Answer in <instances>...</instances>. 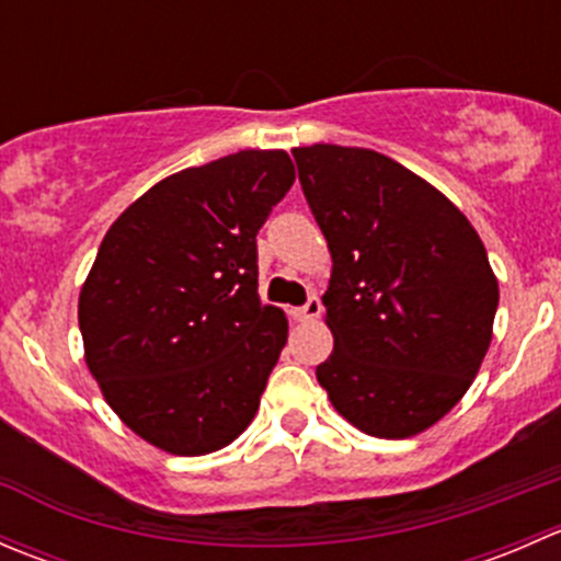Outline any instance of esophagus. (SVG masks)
Returning <instances> with one entry per match:
<instances>
[{
  "label": "esophagus",
  "instance_id": "obj_1",
  "mask_svg": "<svg viewBox=\"0 0 561 561\" xmlns=\"http://www.w3.org/2000/svg\"><path fill=\"white\" fill-rule=\"evenodd\" d=\"M320 314H322V304H320V298H317V296L309 298V301L304 304V307L290 309V317H293V320H298V322H312Z\"/></svg>",
  "mask_w": 561,
  "mask_h": 561
}]
</instances>
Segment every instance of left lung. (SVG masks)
Masks as SVG:
<instances>
[{
    "label": "left lung",
    "instance_id": "obj_1",
    "mask_svg": "<svg viewBox=\"0 0 561 561\" xmlns=\"http://www.w3.org/2000/svg\"><path fill=\"white\" fill-rule=\"evenodd\" d=\"M333 268L322 296L333 353L317 382L380 439L432 428L489 353L500 285L469 219L426 179L355 146L293 149Z\"/></svg>",
    "mask_w": 561,
    "mask_h": 561
}]
</instances>
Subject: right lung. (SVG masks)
Segmentation results:
<instances>
[{
    "instance_id": "right-lung-1",
    "label": "right lung",
    "mask_w": 561,
    "mask_h": 561,
    "mask_svg": "<svg viewBox=\"0 0 561 561\" xmlns=\"http://www.w3.org/2000/svg\"><path fill=\"white\" fill-rule=\"evenodd\" d=\"M287 151L186 168L111 225L78 298L83 358L111 410L173 456H206L252 423L287 342L257 296V230L287 195Z\"/></svg>"
}]
</instances>
